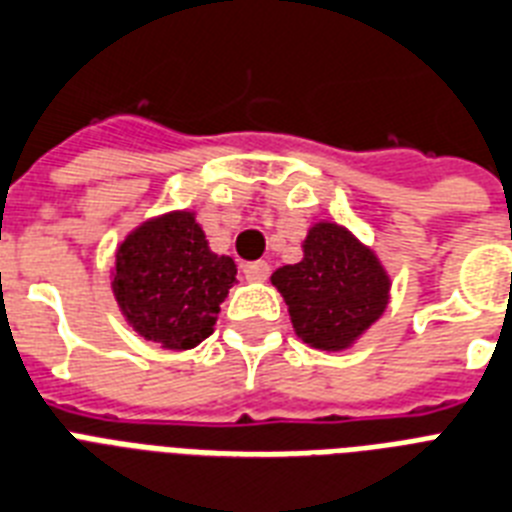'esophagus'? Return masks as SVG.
I'll list each match as a JSON object with an SVG mask.
<instances>
[{"mask_svg":"<svg viewBox=\"0 0 512 512\" xmlns=\"http://www.w3.org/2000/svg\"><path fill=\"white\" fill-rule=\"evenodd\" d=\"M244 276H247V281H265L270 273V265L265 263V260H255V263H247L244 265Z\"/></svg>","mask_w":512,"mask_h":512,"instance_id":"1","label":"esophagus"}]
</instances>
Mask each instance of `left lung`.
Wrapping results in <instances>:
<instances>
[{
    "mask_svg": "<svg viewBox=\"0 0 512 512\" xmlns=\"http://www.w3.org/2000/svg\"><path fill=\"white\" fill-rule=\"evenodd\" d=\"M302 249L305 257L278 268L270 281L284 294L302 342L315 350H347L384 313L389 276L371 249L336 223L310 228Z\"/></svg>",
    "mask_w": 512,
    "mask_h": 512,
    "instance_id": "obj_1",
    "label": "left lung"
}]
</instances>
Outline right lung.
Segmentation results:
<instances>
[{
	"label": "right lung",
	"mask_w": 512,
	"mask_h": 512,
	"mask_svg": "<svg viewBox=\"0 0 512 512\" xmlns=\"http://www.w3.org/2000/svg\"><path fill=\"white\" fill-rule=\"evenodd\" d=\"M112 292L128 323L168 350H191L213 334L236 263L207 247L191 213L147 220L115 255Z\"/></svg>",
	"instance_id": "add662e5"
}]
</instances>
